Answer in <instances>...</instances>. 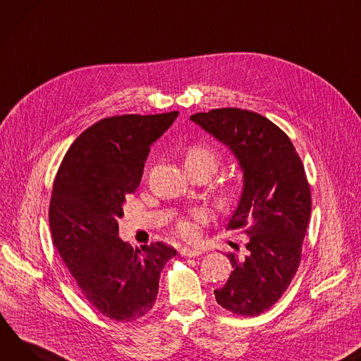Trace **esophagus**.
Instances as JSON below:
<instances>
[{"instance_id": "esophagus-1", "label": "esophagus", "mask_w": 361, "mask_h": 361, "mask_svg": "<svg viewBox=\"0 0 361 361\" xmlns=\"http://www.w3.org/2000/svg\"><path fill=\"white\" fill-rule=\"evenodd\" d=\"M180 254L183 255V257H199V255H201L202 254V251L201 250H199V248H182L180 250Z\"/></svg>"}]
</instances>
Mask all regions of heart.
Here are the masks:
<instances>
[{"instance_id": "heart-1", "label": "heart", "mask_w": 361, "mask_h": 361, "mask_svg": "<svg viewBox=\"0 0 361 361\" xmlns=\"http://www.w3.org/2000/svg\"><path fill=\"white\" fill-rule=\"evenodd\" d=\"M222 156L221 152L205 143L190 145L183 154V166L186 173L193 176H207L209 179L216 171L221 168ZM244 193V179L238 175H231L224 178L215 189V197L221 207L229 208L233 207ZM192 219L202 222L205 219V214L202 211H195L192 214ZM178 232L185 238H193L196 235V229L192 221L182 219L176 224Z\"/></svg>"}]
</instances>
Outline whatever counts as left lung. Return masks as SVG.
Returning <instances> with one entry per match:
<instances>
[{
  "mask_svg": "<svg viewBox=\"0 0 361 361\" xmlns=\"http://www.w3.org/2000/svg\"><path fill=\"white\" fill-rule=\"evenodd\" d=\"M190 118L228 145L244 169L228 229L248 236L247 255L228 254L232 272L214 291L216 302L239 317L259 315L283 297L301 262L311 215L302 160L287 133L255 111L222 107Z\"/></svg>",
  "mask_w": 361,
  "mask_h": 361,
  "instance_id": "left-lung-1",
  "label": "left lung"
}]
</instances>
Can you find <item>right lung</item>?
I'll return each instance as SVG.
<instances>
[{
	"mask_svg": "<svg viewBox=\"0 0 361 361\" xmlns=\"http://www.w3.org/2000/svg\"><path fill=\"white\" fill-rule=\"evenodd\" d=\"M122 114L99 120L64 154L50 199L53 244L82 295L104 317L132 323L147 314L176 250L118 239L117 218L142 179L150 146L178 117Z\"/></svg>",
	"mask_w": 361,
	"mask_h": 361,
	"instance_id": "add662e5",
	"label": "right lung"
}]
</instances>
